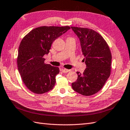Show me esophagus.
I'll return each instance as SVG.
<instances>
[{
    "label": "esophagus",
    "instance_id": "esophagus-1",
    "mask_svg": "<svg viewBox=\"0 0 130 130\" xmlns=\"http://www.w3.org/2000/svg\"><path fill=\"white\" fill-rule=\"evenodd\" d=\"M60 71H61L63 73H67L68 72H70V70H67V69H66V68H60Z\"/></svg>",
    "mask_w": 130,
    "mask_h": 130
}]
</instances>
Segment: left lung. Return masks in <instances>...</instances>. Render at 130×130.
<instances>
[{
    "label": "left lung",
    "mask_w": 130,
    "mask_h": 130,
    "mask_svg": "<svg viewBox=\"0 0 130 130\" xmlns=\"http://www.w3.org/2000/svg\"><path fill=\"white\" fill-rule=\"evenodd\" d=\"M78 37L86 68L82 74L77 72L76 82L72 83L74 91L89 96L97 93L111 74L112 55L104 38L94 30L71 27Z\"/></svg>",
    "instance_id": "8db88e82"
}]
</instances>
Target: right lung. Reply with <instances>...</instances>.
<instances>
[{
  "mask_svg": "<svg viewBox=\"0 0 130 130\" xmlns=\"http://www.w3.org/2000/svg\"><path fill=\"white\" fill-rule=\"evenodd\" d=\"M71 29L69 26H42L31 30L20 43L17 65L23 82L36 94H43L53 89L58 67L45 64V54L50 52L54 40Z\"/></svg>",
  "mask_w": 130,
  "mask_h": 130,
  "instance_id": "1",
  "label": "right lung"
}]
</instances>
